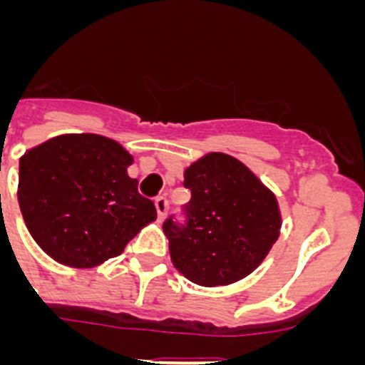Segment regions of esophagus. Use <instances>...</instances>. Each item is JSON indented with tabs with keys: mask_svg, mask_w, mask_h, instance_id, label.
Segmentation results:
<instances>
[{
	"mask_svg": "<svg viewBox=\"0 0 365 365\" xmlns=\"http://www.w3.org/2000/svg\"><path fill=\"white\" fill-rule=\"evenodd\" d=\"M155 208H157V215H159V221H163V219L166 217V214H168V208H170V205H168V199L166 197L155 199Z\"/></svg>",
	"mask_w": 365,
	"mask_h": 365,
	"instance_id": "1",
	"label": "esophagus"
}]
</instances>
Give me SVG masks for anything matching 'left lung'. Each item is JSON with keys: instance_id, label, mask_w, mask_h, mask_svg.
Returning <instances> with one entry per match:
<instances>
[{"instance_id": "1", "label": "left lung", "mask_w": 365, "mask_h": 365, "mask_svg": "<svg viewBox=\"0 0 365 365\" xmlns=\"http://www.w3.org/2000/svg\"><path fill=\"white\" fill-rule=\"evenodd\" d=\"M186 222L166 219L172 263L201 287L230 285L265 259L282 228L278 199L241 160L206 153L185 170Z\"/></svg>"}]
</instances>
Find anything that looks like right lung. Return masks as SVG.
Here are the masks:
<instances>
[{
  "instance_id": "add662e5",
  "label": "right lung",
  "mask_w": 365,
  "mask_h": 365,
  "mask_svg": "<svg viewBox=\"0 0 365 365\" xmlns=\"http://www.w3.org/2000/svg\"><path fill=\"white\" fill-rule=\"evenodd\" d=\"M131 157L95 133L45 140L19 159L18 202L32 240L73 269H93L124 252L157 219L150 199L128 175Z\"/></svg>"
}]
</instances>
